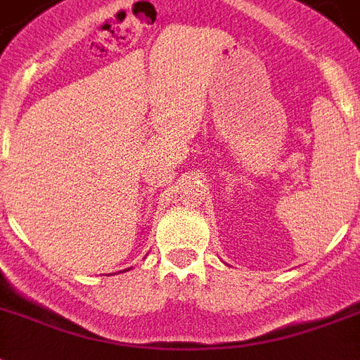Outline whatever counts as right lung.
Segmentation results:
<instances>
[{"instance_id":"right-lung-1","label":"right lung","mask_w":360,"mask_h":360,"mask_svg":"<svg viewBox=\"0 0 360 360\" xmlns=\"http://www.w3.org/2000/svg\"><path fill=\"white\" fill-rule=\"evenodd\" d=\"M127 270H129V268H127Z\"/></svg>"}]
</instances>
